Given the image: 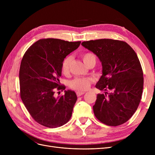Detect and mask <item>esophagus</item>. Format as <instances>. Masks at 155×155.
Segmentation results:
<instances>
[{
  "mask_svg": "<svg viewBox=\"0 0 155 155\" xmlns=\"http://www.w3.org/2000/svg\"><path fill=\"white\" fill-rule=\"evenodd\" d=\"M85 92H80V91H78V92H77V96L79 97V96H82L83 94H85Z\"/></svg>",
  "mask_w": 155,
  "mask_h": 155,
  "instance_id": "esophagus-1",
  "label": "esophagus"
}]
</instances>
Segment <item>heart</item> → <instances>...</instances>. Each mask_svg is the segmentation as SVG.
Instances as JSON below:
<instances>
[{"label":"heart","mask_w":155,"mask_h":155,"mask_svg":"<svg viewBox=\"0 0 155 155\" xmlns=\"http://www.w3.org/2000/svg\"><path fill=\"white\" fill-rule=\"evenodd\" d=\"M83 62L86 65L92 60H95V56L91 53H86L82 55ZM72 61V56H68L64 59L62 63V71L64 74H67L69 72L70 67ZM92 80L90 78H76L70 83V87L74 90L79 91H86L90 87Z\"/></svg>","instance_id":"obj_1"}]
</instances>
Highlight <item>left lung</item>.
<instances>
[{
  "instance_id": "1",
  "label": "left lung",
  "mask_w": 155,
  "mask_h": 155,
  "mask_svg": "<svg viewBox=\"0 0 155 155\" xmlns=\"http://www.w3.org/2000/svg\"><path fill=\"white\" fill-rule=\"evenodd\" d=\"M81 45L99 58L102 75L96 85L100 91L93 110L101 122L117 126L137 110L143 87V71L134 50L125 42L109 39L84 41Z\"/></svg>"
}]
</instances>
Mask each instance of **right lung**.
I'll list each match as a JSON object with an SVG mask.
<instances>
[{
    "label": "right lung",
    "mask_w": 155,
    "mask_h": 155,
    "mask_svg": "<svg viewBox=\"0 0 155 155\" xmlns=\"http://www.w3.org/2000/svg\"><path fill=\"white\" fill-rule=\"evenodd\" d=\"M80 44L81 41L40 39L23 56L19 70L21 97L32 118L42 125L58 127L71 118L77 101L76 92L64 91V95L58 97L55 92L64 90L59 79L62 63Z\"/></svg>",
    "instance_id": "right-lung-1"
}]
</instances>
